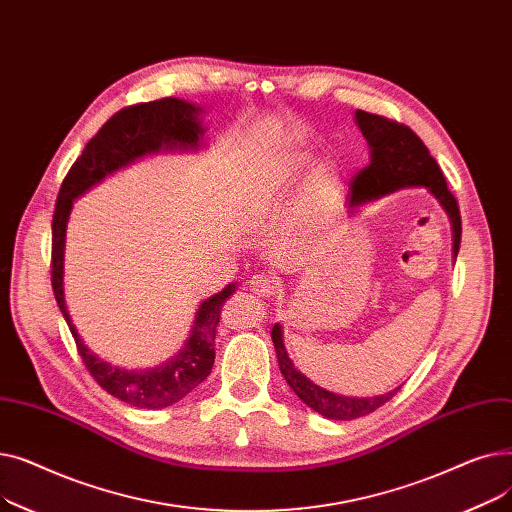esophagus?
<instances>
[{
    "label": "esophagus",
    "instance_id": "obj_1",
    "mask_svg": "<svg viewBox=\"0 0 512 512\" xmlns=\"http://www.w3.org/2000/svg\"><path fill=\"white\" fill-rule=\"evenodd\" d=\"M247 288L255 294H261V297H270V294H274V290H276V280L270 276L257 274L247 282Z\"/></svg>",
    "mask_w": 512,
    "mask_h": 512
}]
</instances>
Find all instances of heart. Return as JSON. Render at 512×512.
<instances>
[{
    "label": "heart",
    "instance_id": "b5f03b06",
    "mask_svg": "<svg viewBox=\"0 0 512 512\" xmlns=\"http://www.w3.org/2000/svg\"><path fill=\"white\" fill-rule=\"evenodd\" d=\"M315 157L303 149H288L265 157L249 172L245 182V211L251 220L261 218L270 211L278 199H282L290 188L297 184L307 170L313 166ZM342 188L340 170L324 161L315 166L303 184V199L311 209H324L334 201Z\"/></svg>",
    "mask_w": 512,
    "mask_h": 512
}]
</instances>
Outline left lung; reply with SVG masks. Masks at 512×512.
I'll return each instance as SVG.
<instances>
[{
	"label": "left lung",
	"mask_w": 512,
	"mask_h": 512,
	"mask_svg": "<svg viewBox=\"0 0 512 512\" xmlns=\"http://www.w3.org/2000/svg\"><path fill=\"white\" fill-rule=\"evenodd\" d=\"M355 124L369 145V164L363 168L351 182V195H348V207L355 211L357 207L378 201L400 188L419 186L432 195L440 207L446 211L450 228H452V257L456 261L461 247V213L456 199L448 191L446 178L436 164V159L429 155L427 147L417 134L405 126L396 124L388 118L367 114L363 110L355 112ZM272 340L276 346L278 365L288 386L294 390L309 409L324 415L326 419L351 421L363 415L373 413L398 392V388L380 394V396H344L330 392L309 380L299 367L292 363L282 336V326L272 328Z\"/></svg>",
	"instance_id": "obj_1"
}]
</instances>
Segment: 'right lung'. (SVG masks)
Here are the masks:
<instances>
[{"label":"right lung","mask_w":512,"mask_h":512,"mask_svg":"<svg viewBox=\"0 0 512 512\" xmlns=\"http://www.w3.org/2000/svg\"><path fill=\"white\" fill-rule=\"evenodd\" d=\"M203 107L178 97H164L149 103L130 105L107 120L85 151L66 174L56 201L51 222V286L58 307L74 336L78 353L83 357L97 384L120 398L126 405L139 409H166L193 392L211 373L215 359V330L220 313L236 284H228L218 294L203 301L197 309L184 346L151 369H124L101 359L80 338L74 328L64 294V251L66 228L72 205L78 197L110 174L128 168L134 161L157 153H197L205 147Z\"/></svg>","instance_id":"1"}]
</instances>
